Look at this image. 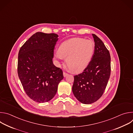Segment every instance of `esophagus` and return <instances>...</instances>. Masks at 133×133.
Listing matches in <instances>:
<instances>
[{"label": "esophagus", "instance_id": "34e87169", "mask_svg": "<svg viewBox=\"0 0 133 133\" xmlns=\"http://www.w3.org/2000/svg\"><path fill=\"white\" fill-rule=\"evenodd\" d=\"M68 74H67V73H66V72H63V76H64V77H66L67 76H68Z\"/></svg>", "mask_w": 133, "mask_h": 133}]
</instances>
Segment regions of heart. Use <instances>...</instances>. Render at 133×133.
Instances as JSON below:
<instances>
[{
	"instance_id": "heart-1",
	"label": "heart",
	"mask_w": 133,
	"mask_h": 133,
	"mask_svg": "<svg viewBox=\"0 0 133 133\" xmlns=\"http://www.w3.org/2000/svg\"><path fill=\"white\" fill-rule=\"evenodd\" d=\"M95 51V44L91 39L74 38L63 42L56 51V58L66 63L73 72L83 71L91 62Z\"/></svg>"
}]
</instances>
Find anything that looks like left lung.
<instances>
[{
    "mask_svg": "<svg viewBox=\"0 0 133 133\" xmlns=\"http://www.w3.org/2000/svg\"><path fill=\"white\" fill-rule=\"evenodd\" d=\"M95 42L93 57L82 73L74 76L72 91L81 103L90 104L99 99L110 75V56L103 42L92 34Z\"/></svg>",
    "mask_w": 133,
    "mask_h": 133,
    "instance_id": "1",
    "label": "left lung"
}]
</instances>
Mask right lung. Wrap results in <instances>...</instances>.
<instances>
[{
	"label": "right lung",
	"mask_w": 133,
	"mask_h": 133,
	"mask_svg": "<svg viewBox=\"0 0 133 133\" xmlns=\"http://www.w3.org/2000/svg\"><path fill=\"white\" fill-rule=\"evenodd\" d=\"M58 35L37 32L18 53V74L26 94L34 101L45 103L54 98L64 78L62 70L53 64Z\"/></svg>",
	"instance_id": "1"
}]
</instances>
